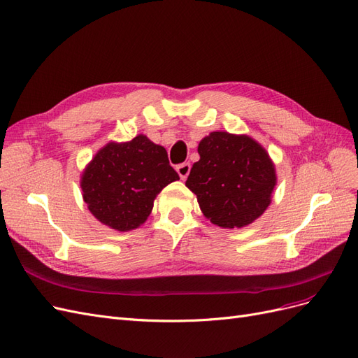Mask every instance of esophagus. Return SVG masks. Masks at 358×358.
<instances>
[{"instance_id":"34e87169","label":"esophagus","mask_w":358,"mask_h":358,"mask_svg":"<svg viewBox=\"0 0 358 358\" xmlns=\"http://www.w3.org/2000/svg\"><path fill=\"white\" fill-rule=\"evenodd\" d=\"M176 171H178V175L180 176V179L185 180L189 175V171H191V164H189V162H183V164H179L176 167Z\"/></svg>"}]
</instances>
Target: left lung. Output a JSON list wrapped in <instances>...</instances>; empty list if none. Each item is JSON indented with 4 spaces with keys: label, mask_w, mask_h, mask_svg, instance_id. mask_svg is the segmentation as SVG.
<instances>
[{
    "label": "left lung",
    "mask_w": 358,
    "mask_h": 358,
    "mask_svg": "<svg viewBox=\"0 0 358 358\" xmlns=\"http://www.w3.org/2000/svg\"><path fill=\"white\" fill-rule=\"evenodd\" d=\"M199 154L185 185L206 218L222 229H242L264 213L276 171L262 145L245 134L213 131L199 143Z\"/></svg>",
    "instance_id": "obj_1"
}]
</instances>
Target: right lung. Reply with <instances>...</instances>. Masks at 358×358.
I'll return each instance as SVG.
<instances>
[{
  "label": "right lung",
  "mask_w": 358,
  "mask_h": 358,
  "mask_svg": "<svg viewBox=\"0 0 358 358\" xmlns=\"http://www.w3.org/2000/svg\"><path fill=\"white\" fill-rule=\"evenodd\" d=\"M179 179L167 150L138 134L129 142L107 143L86 166L82 196L101 224L117 231L142 225L161 189Z\"/></svg>",
  "instance_id": "1"
}]
</instances>
